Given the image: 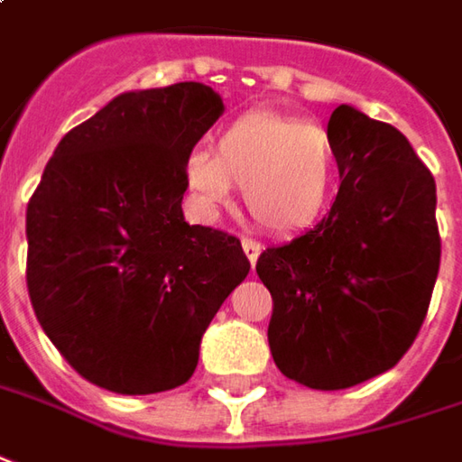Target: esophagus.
I'll return each mask as SVG.
<instances>
[{
	"label": "esophagus",
	"instance_id": "1",
	"mask_svg": "<svg viewBox=\"0 0 462 462\" xmlns=\"http://www.w3.org/2000/svg\"><path fill=\"white\" fill-rule=\"evenodd\" d=\"M241 246H244V254H246V259L256 264V259H259V254H262V244L259 241H254V238H244L241 241Z\"/></svg>",
	"mask_w": 462,
	"mask_h": 462
}]
</instances>
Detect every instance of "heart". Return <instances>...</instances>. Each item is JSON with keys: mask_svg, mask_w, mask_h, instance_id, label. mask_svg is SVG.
Returning <instances> with one entry per match:
<instances>
[{"mask_svg": "<svg viewBox=\"0 0 462 462\" xmlns=\"http://www.w3.org/2000/svg\"><path fill=\"white\" fill-rule=\"evenodd\" d=\"M185 180L203 210L226 203L234 185L244 188L252 218L272 234L312 226L330 200L336 160L320 126L277 111H249L226 124L216 154L193 150Z\"/></svg>", "mask_w": 462, "mask_h": 462, "instance_id": "b5f03b06", "label": "heart"}]
</instances>
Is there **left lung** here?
Here are the masks:
<instances>
[{
    "instance_id": "1",
    "label": "left lung",
    "mask_w": 462,
    "mask_h": 462,
    "mask_svg": "<svg viewBox=\"0 0 462 462\" xmlns=\"http://www.w3.org/2000/svg\"><path fill=\"white\" fill-rule=\"evenodd\" d=\"M340 188L330 213L262 252L269 351L287 379L348 389L410 351L440 269L435 178L392 124L340 104L328 122Z\"/></svg>"
}]
</instances>
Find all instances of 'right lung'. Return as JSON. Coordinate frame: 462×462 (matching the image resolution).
<instances>
[{
    "label": "right lung",
    "instance_id": "1",
    "mask_svg": "<svg viewBox=\"0 0 462 462\" xmlns=\"http://www.w3.org/2000/svg\"><path fill=\"white\" fill-rule=\"evenodd\" d=\"M224 114L210 86L126 91L52 152L27 203V292L45 336L101 389L193 376L200 338L249 274L241 241L185 224V157Z\"/></svg>",
    "mask_w": 462,
    "mask_h": 462
}]
</instances>
